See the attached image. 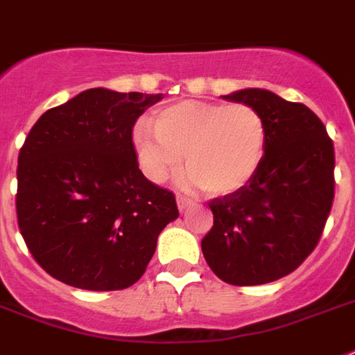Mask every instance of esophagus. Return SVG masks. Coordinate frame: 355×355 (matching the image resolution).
Here are the masks:
<instances>
[{
    "instance_id": "1",
    "label": "esophagus",
    "mask_w": 355,
    "mask_h": 355,
    "mask_svg": "<svg viewBox=\"0 0 355 355\" xmlns=\"http://www.w3.org/2000/svg\"><path fill=\"white\" fill-rule=\"evenodd\" d=\"M190 205H192V199L183 198V196H178V209H180V212H184V210L189 209Z\"/></svg>"
}]
</instances>
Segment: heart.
<instances>
[{
  "instance_id": "b5f03b06",
  "label": "heart",
  "mask_w": 355,
  "mask_h": 355,
  "mask_svg": "<svg viewBox=\"0 0 355 355\" xmlns=\"http://www.w3.org/2000/svg\"><path fill=\"white\" fill-rule=\"evenodd\" d=\"M143 171L161 183L187 156L184 184L216 196L232 194L252 181L266 152L265 119L250 105L184 99L161 108L134 130Z\"/></svg>"
}]
</instances>
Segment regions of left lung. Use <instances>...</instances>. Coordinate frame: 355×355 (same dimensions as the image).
Here are the masks:
<instances>
[{
	"label": "left lung",
	"mask_w": 355,
	"mask_h": 355,
	"mask_svg": "<svg viewBox=\"0 0 355 355\" xmlns=\"http://www.w3.org/2000/svg\"><path fill=\"white\" fill-rule=\"evenodd\" d=\"M223 98L261 114L266 152L250 183L209 203L214 227L201 250L228 285H265L294 272L319 243L334 201V143L306 105L265 89Z\"/></svg>",
	"instance_id": "1"
}]
</instances>
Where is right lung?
<instances>
[{
    "label": "right lung",
    "instance_id": "1",
    "mask_svg": "<svg viewBox=\"0 0 355 355\" xmlns=\"http://www.w3.org/2000/svg\"><path fill=\"white\" fill-rule=\"evenodd\" d=\"M161 94L89 89L46 110L17 157V225L46 274L83 290L143 276L180 212L139 171L132 128Z\"/></svg>",
    "mask_w": 355,
    "mask_h": 355
}]
</instances>
